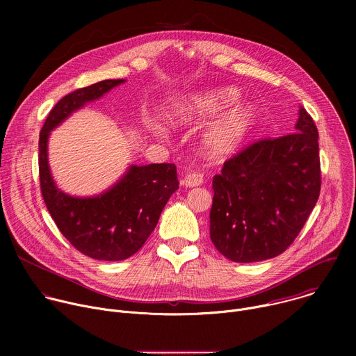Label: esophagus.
<instances>
[{"instance_id":"1","label":"esophagus","mask_w":356,"mask_h":356,"mask_svg":"<svg viewBox=\"0 0 356 356\" xmlns=\"http://www.w3.org/2000/svg\"><path fill=\"white\" fill-rule=\"evenodd\" d=\"M202 181H204V177H202V175H200L197 172H190L183 177L181 184L186 186V187H195V186H200Z\"/></svg>"}]
</instances>
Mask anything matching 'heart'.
<instances>
[{"mask_svg": "<svg viewBox=\"0 0 356 356\" xmlns=\"http://www.w3.org/2000/svg\"><path fill=\"white\" fill-rule=\"evenodd\" d=\"M238 99L239 92L234 87L197 91L180 97L166 115L173 125H194L218 117L235 106ZM255 120L257 115L252 107L246 104L236 106L207 128L201 138L202 150L211 158H224L234 154L252 131Z\"/></svg>", "mask_w": 356, "mask_h": 356, "instance_id": "b5f03b06", "label": "heart"}]
</instances>
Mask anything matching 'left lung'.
<instances>
[{
	"label": "left lung",
	"mask_w": 356,
	"mask_h": 356,
	"mask_svg": "<svg viewBox=\"0 0 356 356\" xmlns=\"http://www.w3.org/2000/svg\"><path fill=\"white\" fill-rule=\"evenodd\" d=\"M294 129L252 143L213 179L210 236L232 262L280 255L316 206L321 187L318 131L302 107Z\"/></svg>",
	"instance_id": "left-lung-1"
}]
</instances>
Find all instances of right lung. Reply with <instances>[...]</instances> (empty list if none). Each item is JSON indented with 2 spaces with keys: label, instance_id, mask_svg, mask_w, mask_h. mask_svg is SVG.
Wrapping results in <instances>:
<instances>
[{
  "label": "right lung",
  "instance_id": "obj_1",
  "mask_svg": "<svg viewBox=\"0 0 356 356\" xmlns=\"http://www.w3.org/2000/svg\"><path fill=\"white\" fill-rule=\"evenodd\" d=\"M122 83L124 79L103 80L65 95L49 113L39 135V177L44 204L65 238L97 261L117 262L136 253L179 188L173 163L131 165L117 183L91 197L70 195L56 186L47 159L50 132Z\"/></svg>",
  "mask_w": 356,
  "mask_h": 356
}]
</instances>
